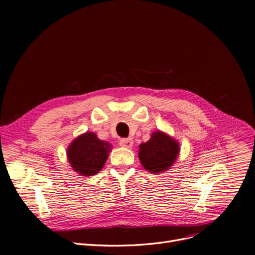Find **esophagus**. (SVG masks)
<instances>
[{"mask_svg": "<svg viewBox=\"0 0 255 255\" xmlns=\"http://www.w3.org/2000/svg\"><path fill=\"white\" fill-rule=\"evenodd\" d=\"M120 145L123 146V148L126 149H130L131 146L133 145V140L130 138H124V139H121L120 140Z\"/></svg>", "mask_w": 255, "mask_h": 255, "instance_id": "obj_1", "label": "esophagus"}]
</instances>
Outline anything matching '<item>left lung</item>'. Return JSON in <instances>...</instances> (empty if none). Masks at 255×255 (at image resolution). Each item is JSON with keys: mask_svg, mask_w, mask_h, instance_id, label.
<instances>
[{"mask_svg": "<svg viewBox=\"0 0 255 255\" xmlns=\"http://www.w3.org/2000/svg\"><path fill=\"white\" fill-rule=\"evenodd\" d=\"M179 153V141L165 132L157 130L152 133L148 141L139 144L138 158L144 169L160 173L175 164Z\"/></svg>", "mask_w": 255, "mask_h": 255, "instance_id": "1", "label": "left lung"}]
</instances>
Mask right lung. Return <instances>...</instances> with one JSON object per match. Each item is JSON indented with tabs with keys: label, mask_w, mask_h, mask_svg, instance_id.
Wrapping results in <instances>:
<instances>
[{
	"label": "right lung",
	"mask_w": 255,
	"mask_h": 255,
	"mask_svg": "<svg viewBox=\"0 0 255 255\" xmlns=\"http://www.w3.org/2000/svg\"><path fill=\"white\" fill-rule=\"evenodd\" d=\"M112 148L110 142L99 139L96 133L86 132L69 144L67 159L78 175L95 176L104 166Z\"/></svg>",
	"instance_id": "1"
}]
</instances>
